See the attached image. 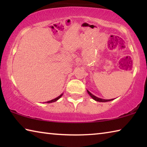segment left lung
Returning <instances> with one entry per match:
<instances>
[{
    "instance_id": "1",
    "label": "left lung",
    "mask_w": 147,
    "mask_h": 147,
    "mask_svg": "<svg viewBox=\"0 0 147 147\" xmlns=\"http://www.w3.org/2000/svg\"><path fill=\"white\" fill-rule=\"evenodd\" d=\"M87 91H88V94H89V95H90L91 97L93 98V99H94V100H95V101L101 102H109V101H111V100H113V99H103V98H98V97H97V96L93 95V94H92V93H91L90 92H89L88 90H87Z\"/></svg>"
}]
</instances>
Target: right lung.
I'll return each mask as SVG.
<instances>
[{
  "instance_id": "obj_1",
  "label": "right lung",
  "mask_w": 147,
  "mask_h": 147,
  "mask_svg": "<svg viewBox=\"0 0 147 147\" xmlns=\"http://www.w3.org/2000/svg\"><path fill=\"white\" fill-rule=\"evenodd\" d=\"M62 95H63V93H61L60 95L59 96H58V97H56V98H54V99H53V100H49V101H47V102H45V103H52V102H56V101H57L58 100V99H59L60 98L61 96H62Z\"/></svg>"
}]
</instances>
